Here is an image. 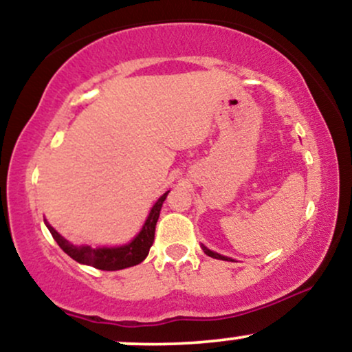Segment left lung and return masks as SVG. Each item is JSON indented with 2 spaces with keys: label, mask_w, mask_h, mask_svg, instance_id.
<instances>
[{
  "label": "left lung",
  "mask_w": 352,
  "mask_h": 352,
  "mask_svg": "<svg viewBox=\"0 0 352 352\" xmlns=\"http://www.w3.org/2000/svg\"><path fill=\"white\" fill-rule=\"evenodd\" d=\"M200 246H201V250H204L205 252V254H208V256H212V258H217V260H225V261H233L232 258H228V256H223V254H220V253H217V252H212V250H208L207 246H205L204 243H200Z\"/></svg>",
  "instance_id": "1"
}]
</instances>
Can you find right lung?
I'll list each match as a JSON object with an SVG mask.
<instances>
[{"instance_id":"obj_1","label":"right lung","mask_w":352,"mask_h":352,"mask_svg":"<svg viewBox=\"0 0 352 352\" xmlns=\"http://www.w3.org/2000/svg\"><path fill=\"white\" fill-rule=\"evenodd\" d=\"M168 192L160 195V199L153 204V207L148 212L147 218H145L142 228L137 235L132 238L131 241L124 245L116 246H91V245H74L69 240H66L54 227H51L50 221L44 218V225L51 232L52 238L56 243L60 246L64 253L69 254L72 260H76L80 265L94 266L98 270H104V272H117V270L129 268V266H135L147 258L148 250L153 243V235H155V225L159 220L160 210L165 199H167Z\"/></svg>"}]
</instances>
